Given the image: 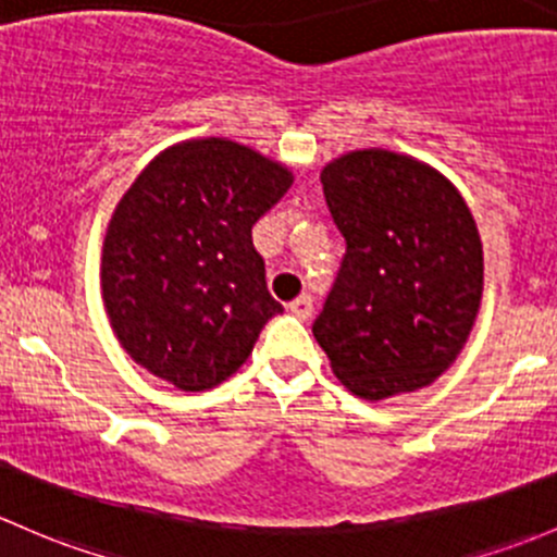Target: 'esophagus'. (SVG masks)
I'll use <instances>...</instances> for the list:
<instances>
[{"instance_id":"obj_1","label":"esophagus","mask_w":557,"mask_h":557,"mask_svg":"<svg viewBox=\"0 0 557 557\" xmlns=\"http://www.w3.org/2000/svg\"><path fill=\"white\" fill-rule=\"evenodd\" d=\"M289 311L295 313V317H300V319L311 317V313H313V300H311V295L295 297V300L289 302Z\"/></svg>"}]
</instances>
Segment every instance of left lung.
<instances>
[{"label": "left lung", "mask_w": 557, "mask_h": 557, "mask_svg": "<svg viewBox=\"0 0 557 557\" xmlns=\"http://www.w3.org/2000/svg\"><path fill=\"white\" fill-rule=\"evenodd\" d=\"M346 257L313 337L357 397L418 392L467 346L483 300V240L456 185L410 154L354 150L321 169Z\"/></svg>", "instance_id": "left-lung-1"}]
</instances>
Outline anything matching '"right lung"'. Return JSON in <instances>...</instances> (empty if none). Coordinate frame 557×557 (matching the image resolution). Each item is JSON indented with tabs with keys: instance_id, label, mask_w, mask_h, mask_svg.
<instances>
[{
	"instance_id": "right-lung-1",
	"label": "right lung",
	"mask_w": 557,
	"mask_h": 557,
	"mask_svg": "<svg viewBox=\"0 0 557 557\" xmlns=\"http://www.w3.org/2000/svg\"><path fill=\"white\" fill-rule=\"evenodd\" d=\"M295 174L222 136L165 147L117 200L101 246V300L136 364L182 392L220 386L249 359L268 319L251 225Z\"/></svg>"
}]
</instances>
